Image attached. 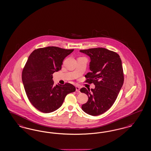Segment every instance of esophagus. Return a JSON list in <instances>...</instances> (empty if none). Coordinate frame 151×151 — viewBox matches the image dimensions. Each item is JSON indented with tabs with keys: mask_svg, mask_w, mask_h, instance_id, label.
<instances>
[{
	"mask_svg": "<svg viewBox=\"0 0 151 151\" xmlns=\"http://www.w3.org/2000/svg\"><path fill=\"white\" fill-rule=\"evenodd\" d=\"M80 87L78 86H76V91L78 92H80Z\"/></svg>",
	"mask_w": 151,
	"mask_h": 151,
	"instance_id": "obj_1",
	"label": "esophagus"
}]
</instances>
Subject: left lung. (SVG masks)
<instances>
[{
    "label": "left lung",
    "mask_w": 151,
    "mask_h": 151,
    "mask_svg": "<svg viewBox=\"0 0 151 151\" xmlns=\"http://www.w3.org/2000/svg\"><path fill=\"white\" fill-rule=\"evenodd\" d=\"M88 56L90 72L85 78V83H93L95 88L80 91L88 96V101L81 108L91 115L102 114L114 103L124 83V73L119 55L104 48L80 50Z\"/></svg>",
    "instance_id": "1"
}]
</instances>
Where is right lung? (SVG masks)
Listing matches in <instances>:
<instances>
[{"label":"right lung","instance_id":"right-lung-1","mask_svg":"<svg viewBox=\"0 0 151 151\" xmlns=\"http://www.w3.org/2000/svg\"><path fill=\"white\" fill-rule=\"evenodd\" d=\"M73 51L50 46L34 50L23 68L22 79L27 96L42 113H51L63 104L68 94L75 91L71 83L54 85L52 74L61 70L64 58Z\"/></svg>","mask_w":151,"mask_h":151}]
</instances>
